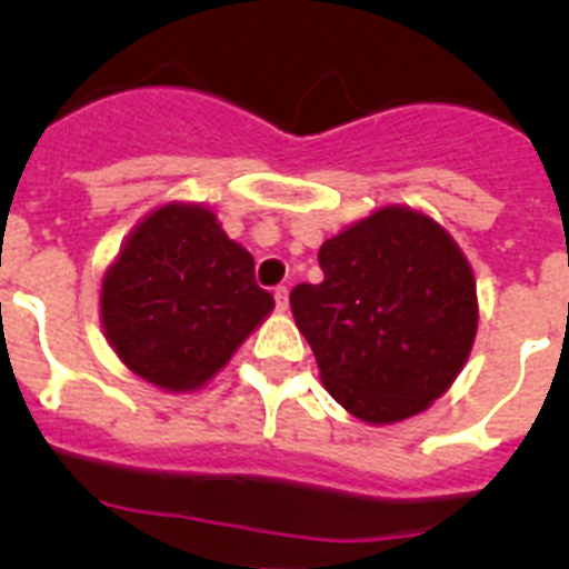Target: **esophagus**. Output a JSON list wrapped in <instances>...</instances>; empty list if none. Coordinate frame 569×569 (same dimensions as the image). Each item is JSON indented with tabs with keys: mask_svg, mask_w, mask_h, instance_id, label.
Returning a JSON list of instances; mask_svg holds the SVG:
<instances>
[{
	"mask_svg": "<svg viewBox=\"0 0 569 569\" xmlns=\"http://www.w3.org/2000/svg\"><path fill=\"white\" fill-rule=\"evenodd\" d=\"M274 306H278V311H286V308H289V289H286V286H278V289H274Z\"/></svg>",
	"mask_w": 569,
	"mask_h": 569,
	"instance_id": "34e87169",
	"label": "esophagus"
}]
</instances>
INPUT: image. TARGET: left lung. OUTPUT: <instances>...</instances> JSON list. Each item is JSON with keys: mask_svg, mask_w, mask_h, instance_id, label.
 I'll return each mask as SVG.
<instances>
[{"mask_svg": "<svg viewBox=\"0 0 569 569\" xmlns=\"http://www.w3.org/2000/svg\"><path fill=\"white\" fill-rule=\"evenodd\" d=\"M322 283L291 291L319 378L345 411L391 425L453 386L478 333L476 274L428 213L383 206L319 247Z\"/></svg>", "mask_w": 569, "mask_h": 569, "instance_id": "left-lung-1", "label": "left lung"}]
</instances>
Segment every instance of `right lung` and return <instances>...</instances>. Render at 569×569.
<instances>
[{
  "mask_svg": "<svg viewBox=\"0 0 569 569\" xmlns=\"http://www.w3.org/2000/svg\"><path fill=\"white\" fill-rule=\"evenodd\" d=\"M256 261L197 202H167L130 230L99 291L108 345L163 391L202 389L272 313Z\"/></svg>",
  "mask_w": 569,
  "mask_h": 569,
  "instance_id": "right-lung-1",
  "label": "right lung"
}]
</instances>
